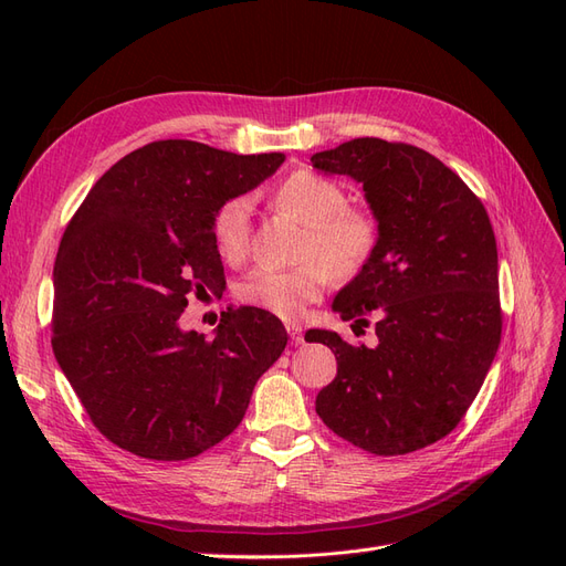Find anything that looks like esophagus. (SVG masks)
Masks as SVG:
<instances>
[{
	"label": "esophagus",
	"mask_w": 566,
	"mask_h": 566,
	"mask_svg": "<svg viewBox=\"0 0 566 566\" xmlns=\"http://www.w3.org/2000/svg\"><path fill=\"white\" fill-rule=\"evenodd\" d=\"M287 335H290V339L295 342V345H300V342H304V333H302L300 325H295V323L287 325Z\"/></svg>",
	"instance_id": "1"
}]
</instances>
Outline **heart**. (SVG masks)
<instances>
[{
	"mask_svg": "<svg viewBox=\"0 0 566 566\" xmlns=\"http://www.w3.org/2000/svg\"><path fill=\"white\" fill-rule=\"evenodd\" d=\"M276 202L306 227L297 252L302 264L285 271L252 269L238 285V297L283 321H300L323 297L331 279L349 281L366 269L378 248V221L347 208V191L337 181L306 169L281 184ZM250 196H235L212 217L214 245L227 262H243L250 252Z\"/></svg>",
	"mask_w": 566,
	"mask_h": 566,
	"instance_id": "b5f03b06",
	"label": "heart"
}]
</instances>
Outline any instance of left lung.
I'll return each mask as SVG.
<instances>
[{"label":"left lung","mask_w":566,"mask_h":566,"mask_svg":"<svg viewBox=\"0 0 566 566\" xmlns=\"http://www.w3.org/2000/svg\"><path fill=\"white\" fill-rule=\"evenodd\" d=\"M312 163L361 181L380 231L370 262L333 304L352 328L373 318L378 347L306 333L337 358L316 413L368 453L420 451L465 418L501 345L489 214L453 169L418 146L364 136L314 153Z\"/></svg>","instance_id":"8db88e82"}]
</instances>
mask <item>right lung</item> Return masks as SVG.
I'll list each match as a JSON object with an SVG mask.
<instances>
[{
	"instance_id": "add662e5",
	"label": "right lung",
	"mask_w": 566,
	"mask_h": 566,
	"mask_svg": "<svg viewBox=\"0 0 566 566\" xmlns=\"http://www.w3.org/2000/svg\"><path fill=\"white\" fill-rule=\"evenodd\" d=\"M188 139L132 150L67 221L54 264L51 347L96 430L148 460H188L241 424L252 389L287 345L256 306L217 335L181 331L191 297L227 285L212 217L281 167Z\"/></svg>"
}]
</instances>
